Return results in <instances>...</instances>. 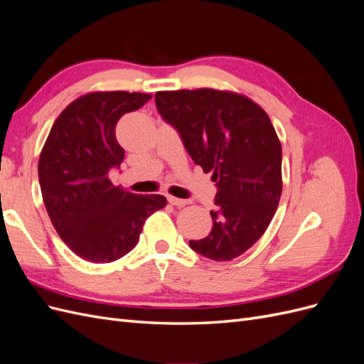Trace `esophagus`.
Instances as JSON below:
<instances>
[{
  "label": "esophagus",
  "instance_id": "34e87169",
  "mask_svg": "<svg viewBox=\"0 0 364 364\" xmlns=\"http://www.w3.org/2000/svg\"><path fill=\"white\" fill-rule=\"evenodd\" d=\"M168 202L171 203V205H174V206H185V205H188L190 203V200H183V199H178V197H173V196H168Z\"/></svg>",
  "mask_w": 364,
  "mask_h": 364
}]
</instances>
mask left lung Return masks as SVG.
<instances>
[{"label":"left lung","instance_id":"obj_1","mask_svg":"<svg viewBox=\"0 0 364 364\" xmlns=\"http://www.w3.org/2000/svg\"><path fill=\"white\" fill-rule=\"evenodd\" d=\"M155 102L217 182L211 232L190 247L214 261L243 255L266 232L282 193V149L269 115L246 95L209 87L159 91Z\"/></svg>","mask_w":364,"mask_h":364}]
</instances>
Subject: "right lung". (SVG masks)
Masks as SVG:
<instances>
[{
	"instance_id": "1",
	"label": "right lung",
	"mask_w": 364,
	"mask_h": 364,
	"mask_svg": "<svg viewBox=\"0 0 364 364\" xmlns=\"http://www.w3.org/2000/svg\"><path fill=\"white\" fill-rule=\"evenodd\" d=\"M150 98L126 91L82 95L54 121L41 151L39 185L51 223L86 261L124 257L138 245L147 217L167 205L164 196L124 191L107 176L124 159L115 138L118 119Z\"/></svg>"
}]
</instances>
